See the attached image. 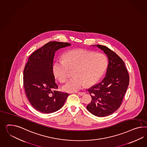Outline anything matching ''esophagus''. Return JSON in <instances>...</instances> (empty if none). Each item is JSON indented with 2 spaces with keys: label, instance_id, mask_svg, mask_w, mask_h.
I'll return each mask as SVG.
<instances>
[{
  "label": "esophagus",
  "instance_id": "esophagus-1",
  "mask_svg": "<svg viewBox=\"0 0 147 147\" xmlns=\"http://www.w3.org/2000/svg\"><path fill=\"white\" fill-rule=\"evenodd\" d=\"M79 95H80V96H83L85 94V92H78L77 93Z\"/></svg>",
  "mask_w": 147,
  "mask_h": 147
}]
</instances>
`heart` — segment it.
<instances>
[{
    "instance_id": "obj_1",
    "label": "heart",
    "mask_w": 147,
    "mask_h": 147,
    "mask_svg": "<svg viewBox=\"0 0 147 147\" xmlns=\"http://www.w3.org/2000/svg\"><path fill=\"white\" fill-rule=\"evenodd\" d=\"M107 65L105 55L85 50L69 51L62 60H57L53 65L55 76L61 83L65 82L73 71L71 79L62 87L67 92H77L86 85L91 86L100 80Z\"/></svg>"
}]
</instances>
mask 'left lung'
Masks as SVG:
<instances>
[{
  "mask_svg": "<svg viewBox=\"0 0 147 147\" xmlns=\"http://www.w3.org/2000/svg\"><path fill=\"white\" fill-rule=\"evenodd\" d=\"M92 46L104 52L109 64L102 82L88 90L92 100L86 109L94 115L104 117L120 107L129 85V77L125 63L116 53L104 46Z\"/></svg>",
  "mask_w": 147,
  "mask_h": 147,
  "instance_id": "8db88e82",
  "label": "left lung"
}]
</instances>
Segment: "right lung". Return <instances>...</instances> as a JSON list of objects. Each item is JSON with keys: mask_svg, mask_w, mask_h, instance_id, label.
<instances>
[{"mask_svg": "<svg viewBox=\"0 0 147 147\" xmlns=\"http://www.w3.org/2000/svg\"><path fill=\"white\" fill-rule=\"evenodd\" d=\"M67 42L51 41L33 53L24 70L26 95L35 109L43 113H51L62 108L69 94L57 91L53 70L56 51L70 46Z\"/></svg>", "mask_w": 147, "mask_h": 147, "instance_id": "right-lung-1", "label": "right lung"}]
</instances>
